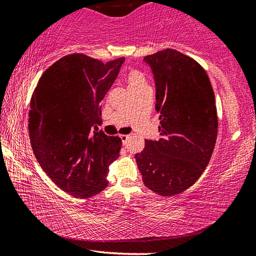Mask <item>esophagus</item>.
<instances>
[{"label":"esophagus","instance_id":"esophagus-1","mask_svg":"<svg viewBox=\"0 0 256 256\" xmlns=\"http://www.w3.org/2000/svg\"><path fill=\"white\" fill-rule=\"evenodd\" d=\"M120 140H122V142H123V144L124 146H126L128 144V138H130V136H120Z\"/></svg>","mask_w":256,"mask_h":256}]
</instances>
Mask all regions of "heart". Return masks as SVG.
<instances>
[{"label": "heart", "mask_w": 256, "mask_h": 256, "mask_svg": "<svg viewBox=\"0 0 256 256\" xmlns=\"http://www.w3.org/2000/svg\"><path fill=\"white\" fill-rule=\"evenodd\" d=\"M125 80L128 82V86L130 90H131V92L148 86L146 76L140 70H136V68H131L126 73V76H125Z\"/></svg>", "instance_id": "b5f03b06"}]
</instances>
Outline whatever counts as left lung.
<instances>
[{"instance_id":"1","label":"left lung","mask_w":256,"mask_h":256,"mask_svg":"<svg viewBox=\"0 0 256 256\" xmlns=\"http://www.w3.org/2000/svg\"><path fill=\"white\" fill-rule=\"evenodd\" d=\"M154 76L160 138L136 154L149 190L168 196L184 192L204 172L214 152L218 118L214 89L196 60L175 50L144 58Z\"/></svg>"}]
</instances>
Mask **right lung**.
Masks as SVG:
<instances>
[{
	"label": "right lung",
	"mask_w": 256,
	"mask_h": 256,
	"mask_svg": "<svg viewBox=\"0 0 256 256\" xmlns=\"http://www.w3.org/2000/svg\"><path fill=\"white\" fill-rule=\"evenodd\" d=\"M125 58L104 64L84 54L60 58L42 73L29 110L34 157L64 192L86 198L107 188L108 166L118 157L122 140L98 132L100 102Z\"/></svg>",
	"instance_id": "1"
}]
</instances>
